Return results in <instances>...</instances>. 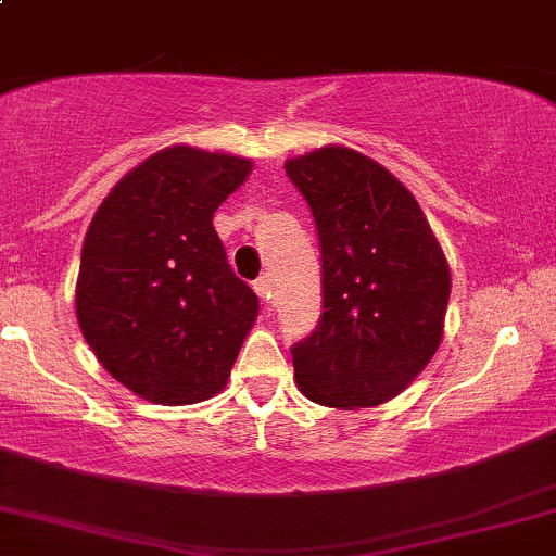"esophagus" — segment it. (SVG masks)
<instances>
[{
	"label": "esophagus",
	"instance_id": "34e87169",
	"mask_svg": "<svg viewBox=\"0 0 556 556\" xmlns=\"http://www.w3.org/2000/svg\"><path fill=\"white\" fill-rule=\"evenodd\" d=\"M253 290H256V295L264 300V303H271V282H269V277H258L256 282H253Z\"/></svg>",
	"mask_w": 556,
	"mask_h": 556
}]
</instances>
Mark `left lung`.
I'll return each mask as SVG.
<instances>
[{
    "instance_id": "8db88e82",
    "label": "left lung",
    "mask_w": 556,
    "mask_h": 556,
    "mask_svg": "<svg viewBox=\"0 0 556 556\" xmlns=\"http://www.w3.org/2000/svg\"><path fill=\"white\" fill-rule=\"evenodd\" d=\"M321 242L324 314L292 344L300 392L374 407L429 366L444 334L450 266L418 201L392 172L344 146L287 159Z\"/></svg>"
}]
</instances>
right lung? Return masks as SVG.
<instances>
[{"label": "right lung", "mask_w": 556, "mask_h": 556, "mask_svg": "<svg viewBox=\"0 0 556 556\" xmlns=\"http://www.w3.org/2000/svg\"><path fill=\"white\" fill-rule=\"evenodd\" d=\"M251 159L169 146L112 188L80 253L75 314L119 384L159 405L222 392L258 298L229 269L214 212Z\"/></svg>", "instance_id": "obj_1"}]
</instances>
